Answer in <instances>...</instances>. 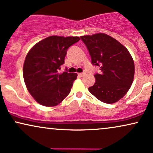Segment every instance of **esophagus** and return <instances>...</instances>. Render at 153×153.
<instances>
[{"label":"esophagus","instance_id":"obj_1","mask_svg":"<svg viewBox=\"0 0 153 153\" xmlns=\"http://www.w3.org/2000/svg\"><path fill=\"white\" fill-rule=\"evenodd\" d=\"M78 75H79V76H81H81H84V75H85V73H79Z\"/></svg>","mask_w":153,"mask_h":153}]
</instances>
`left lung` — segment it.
<instances>
[{
	"label": "left lung",
	"instance_id": "obj_1",
	"mask_svg": "<svg viewBox=\"0 0 153 153\" xmlns=\"http://www.w3.org/2000/svg\"><path fill=\"white\" fill-rule=\"evenodd\" d=\"M91 57V63L100 67L94 75L96 82L88 91L99 100L112 104L122 98L131 86L134 62L127 49L114 38L99 33L81 36Z\"/></svg>",
	"mask_w": 153,
	"mask_h": 153
}]
</instances>
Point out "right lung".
<instances>
[{
	"instance_id": "add662e5",
	"label": "right lung",
	"mask_w": 153,
	"mask_h": 153,
	"mask_svg": "<svg viewBox=\"0 0 153 153\" xmlns=\"http://www.w3.org/2000/svg\"><path fill=\"white\" fill-rule=\"evenodd\" d=\"M79 40L78 36H52L39 41L27 53L23 66L24 80L39 104L57 105L70 93L77 74H59L58 71L65 63L67 49Z\"/></svg>"
}]
</instances>
